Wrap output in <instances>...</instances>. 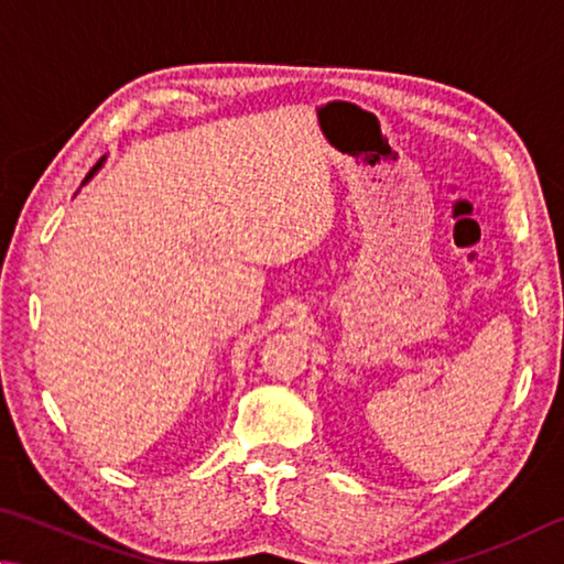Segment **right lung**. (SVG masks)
<instances>
[{"mask_svg":"<svg viewBox=\"0 0 564 564\" xmlns=\"http://www.w3.org/2000/svg\"><path fill=\"white\" fill-rule=\"evenodd\" d=\"M98 167H101V161H98V163H96V165H94V167H91V171H88V175H86V177H84V183H86V181H88V177H91V175H94V173H96V171H98Z\"/></svg>","mask_w":564,"mask_h":564,"instance_id":"add662e5","label":"right lung"}]
</instances>
